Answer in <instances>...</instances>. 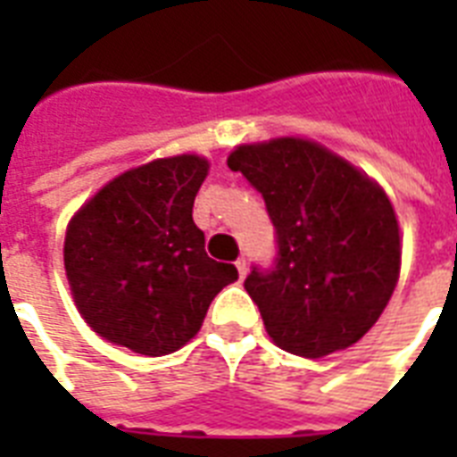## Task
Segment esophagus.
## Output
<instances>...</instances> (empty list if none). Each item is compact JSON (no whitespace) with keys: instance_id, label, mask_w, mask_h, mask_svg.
Instances as JSON below:
<instances>
[{"instance_id":"34e87169","label":"esophagus","mask_w":457,"mask_h":457,"mask_svg":"<svg viewBox=\"0 0 457 457\" xmlns=\"http://www.w3.org/2000/svg\"><path fill=\"white\" fill-rule=\"evenodd\" d=\"M237 272H239V279L246 278V272H249V263H246V258H237Z\"/></svg>"}]
</instances>
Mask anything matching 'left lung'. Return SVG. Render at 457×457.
<instances>
[{
  "mask_svg": "<svg viewBox=\"0 0 457 457\" xmlns=\"http://www.w3.org/2000/svg\"><path fill=\"white\" fill-rule=\"evenodd\" d=\"M228 165L261 192L275 228L272 265H253L244 279L270 339L303 358L355 344L386 308L401 268L386 194L303 139L237 146Z\"/></svg>",
  "mask_w": 457,
  "mask_h": 457,
  "instance_id": "obj_1",
  "label": "left lung"
}]
</instances>
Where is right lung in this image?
Listing matches in <instances>:
<instances>
[{"label":"right lung","instance_id":"obj_1","mask_svg":"<svg viewBox=\"0 0 457 457\" xmlns=\"http://www.w3.org/2000/svg\"><path fill=\"white\" fill-rule=\"evenodd\" d=\"M206 172L199 156L158 158L109 182L71 220L68 285L99 337L142 355L172 353L239 278L235 265L208 256L192 220Z\"/></svg>","mask_w":457,"mask_h":457}]
</instances>
